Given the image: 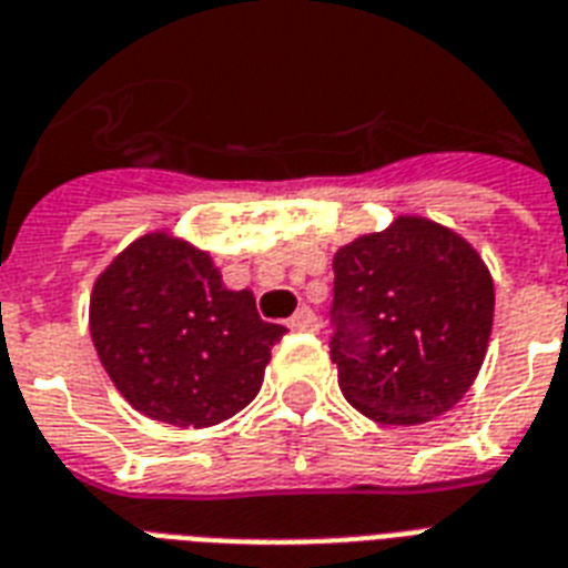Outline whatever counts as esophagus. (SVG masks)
I'll list each match as a JSON object with an SVG mask.
<instances>
[{
	"mask_svg": "<svg viewBox=\"0 0 568 568\" xmlns=\"http://www.w3.org/2000/svg\"><path fill=\"white\" fill-rule=\"evenodd\" d=\"M288 327L294 333H318L321 324H318V315L310 310V306H301V310L294 312L292 318H288Z\"/></svg>",
	"mask_w": 568,
	"mask_h": 568,
	"instance_id": "34e87169",
	"label": "esophagus"
}]
</instances>
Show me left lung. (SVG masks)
Listing matches in <instances>:
<instances>
[{"mask_svg":"<svg viewBox=\"0 0 568 568\" xmlns=\"http://www.w3.org/2000/svg\"><path fill=\"white\" fill-rule=\"evenodd\" d=\"M338 388L379 424L448 413L484 365L493 333L489 267L448 226L400 214L333 256Z\"/></svg>","mask_w":568,"mask_h":568,"instance_id":"left-lung-1","label":"left lung"}]
</instances>
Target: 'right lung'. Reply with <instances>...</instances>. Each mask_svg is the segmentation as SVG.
<instances>
[{
    "label": "right lung",
    "instance_id": "right-lung-1",
    "mask_svg": "<svg viewBox=\"0 0 568 568\" xmlns=\"http://www.w3.org/2000/svg\"><path fill=\"white\" fill-rule=\"evenodd\" d=\"M285 327L230 292L212 256L168 232L132 241L93 283L91 338L118 392L153 422L212 427L258 395Z\"/></svg>",
    "mask_w": 568,
    "mask_h": 568
}]
</instances>
